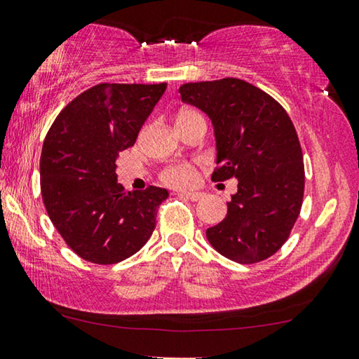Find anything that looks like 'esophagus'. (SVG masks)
<instances>
[{
	"instance_id": "esophagus-1",
	"label": "esophagus",
	"mask_w": 359,
	"mask_h": 359,
	"mask_svg": "<svg viewBox=\"0 0 359 359\" xmlns=\"http://www.w3.org/2000/svg\"><path fill=\"white\" fill-rule=\"evenodd\" d=\"M180 195L189 198V200H191V201H198L203 198V194H200V191H182Z\"/></svg>"
}]
</instances>
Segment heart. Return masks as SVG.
<instances>
[{"mask_svg": "<svg viewBox=\"0 0 359 359\" xmlns=\"http://www.w3.org/2000/svg\"><path fill=\"white\" fill-rule=\"evenodd\" d=\"M203 117L200 112L196 111H191V109H184L179 114V117ZM177 117V119H179ZM195 174H194V169L190 168V165L187 164H172V165H168L163 172H161V179L163 182L169 185H175V187H184V185H189L191 180H194Z\"/></svg>", "mask_w": 359, "mask_h": 359, "instance_id": "b5f03b06", "label": "heart"}]
</instances>
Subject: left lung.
<instances>
[{"instance_id": "obj_1", "label": "left lung", "mask_w": 359, "mask_h": 359, "mask_svg": "<svg viewBox=\"0 0 359 359\" xmlns=\"http://www.w3.org/2000/svg\"><path fill=\"white\" fill-rule=\"evenodd\" d=\"M180 98L211 119L216 140L212 180L237 179L227 216L206 231L211 247L240 264L258 263L290 235L303 201L304 168L285 109L245 80L184 83Z\"/></svg>"}]
</instances>
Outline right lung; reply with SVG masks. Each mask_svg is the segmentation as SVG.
I'll return each instance as SVG.
<instances>
[{
  "instance_id": "right-lung-1",
  "label": "right lung",
  "mask_w": 359,
  "mask_h": 359,
  "mask_svg": "<svg viewBox=\"0 0 359 359\" xmlns=\"http://www.w3.org/2000/svg\"><path fill=\"white\" fill-rule=\"evenodd\" d=\"M165 83H100L64 108L40 159L41 196L56 231L80 258L114 264L135 255L156 227L159 187L127 191L116 174L122 149L165 92Z\"/></svg>"
}]
</instances>
